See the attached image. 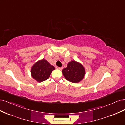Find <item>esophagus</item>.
Here are the masks:
<instances>
[{
  "mask_svg": "<svg viewBox=\"0 0 125 125\" xmlns=\"http://www.w3.org/2000/svg\"><path fill=\"white\" fill-rule=\"evenodd\" d=\"M57 69H58L60 70H62V69H63V68H62V67H58V68H57Z\"/></svg>",
  "mask_w": 125,
  "mask_h": 125,
  "instance_id": "1",
  "label": "esophagus"
}]
</instances>
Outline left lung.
Masks as SVG:
<instances>
[{
  "mask_svg": "<svg viewBox=\"0 0 125 125\" xmlns=\"http://www.w3.org/2000/svg\"><path fill=\"white\" fill-rule=\"evenodd\" d=\"M62 71L66 80L75 83L82 80L85 74L83 66L74 61L69 62L67 67L64 68Z\"/></svg>",
  "mask_w": 125,
  "mask_h": 125,
  "instance_id": "left-lung-1",
  "label": "left lung"
}]
</instances>
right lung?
<instances>
[{
	"instance_id": "1",
	"label": "right lung",
	"mask_w": 125,
	"mask_h": 125,
	"mask_svg": "<svg viewBox=\"0 0 125 125\" xmlns=\"http://www.w3.org/2000/svg\"><path fill=\"white\" fill-rule=\"evenodd\" d=\"M55 69L45 59H42L37 62L31 68V73L33 79L39 82L44 81L49 79L52 71Z\"/></svg>"
}]
</instances>
